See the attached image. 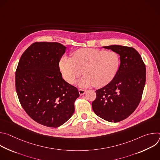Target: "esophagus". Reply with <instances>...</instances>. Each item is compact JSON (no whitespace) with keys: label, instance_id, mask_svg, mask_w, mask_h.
Returning a JSON list of instances; mask_svg holds the SVG:
<instances>
[{"label":"esophagus","instance_id":"1","mask_svg":"<svg viewBox=\"0 0 160 160\" xmlns=\"http://www.w3.org/2000/svg\"><path fill=\"white\" fill-rule=\"evenodd\" d=\"M78 92H79L80 95H83V94L85 93V92H86V90L80 88V89L78 90Z\"/></svg>","mask_w":160,"mask_h":160}]
</instances>
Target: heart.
Returning <instances> with one entry per match:
<instances>
[{
  "label": "heart",
  "instance_id": "1",
  "mask_svg": "<svg viewBox=\"0 0 160 160\" xmlns=\"http://www.w3.org/2000/svg\"><path fill=\"white\" fill-rule=\"evenodd\" d=\"M120 63V56L115 51L81 49L75 52L73 59L62 58L59 66L64 78L70 84H73L83 71L85 75L78 82L79 86L103 87L115 77Z\"/></svg>",
  "mask_w": 160,
  "mask_h": 160
}]
</instances>
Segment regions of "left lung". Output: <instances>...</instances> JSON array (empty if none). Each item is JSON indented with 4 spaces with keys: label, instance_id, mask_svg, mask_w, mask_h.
Returning a JSON list of instances; mask_svg holds the SVG:
<instances>
[{
    "label": "left lung",
    "instance_id": "obj_1",
    "mask_svg": "<svg viewBox=\"0 0 160 160\" xmlns=\"http://www.w3.org/2000/svg\"><path fill=\"white\" fill-rule=\"evenodd\" d=\"M120 56L117 75L108 85L96 91L92 109L100 118L118 122L138 108L146 83V65L139 53L131 47L113 45L104 47Z\"/></svg>",
    "mask_w": 160,
    "mask_h": 160
}]
</instances>
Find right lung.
Listing matches in <instances>:
<instances>
[{
    "label": "right lung",
    "mask_w": 160,
    "mask_h": 160,
    "mask_svg": "<svg viewBox=\"0 0 160 160\" xmlns=\"http://www.w3.org/2000/svg\"><path fill=\"white\" fill-rule=\"evenodd\" d=\"M66 48L58 42L32 43L16 68V90L19 102L36 122L58 127L75 111L78 88L62 78L59 61Z\"/></svg>",
    "instance_id": "1"
}]
</instances>
